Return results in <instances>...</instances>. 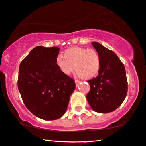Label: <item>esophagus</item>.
<instances>
[{"label":"esophagus","mask_w":146,"mask_h":146,"mask_svg":"<svg viewBox=\"0 0 146 146\" xmlns=\"http://www.w3.org/2000/svg\"><path fill=\"white\" fill-rule=\"evenodd\" d=\"M80 82V80H75V83H76V86L79 84Z\"/></svg>","instance_id":"obj_1"}]
</instances>
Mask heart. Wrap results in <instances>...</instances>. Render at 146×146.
<instances>
[{
    "mask_svg": "<svg viewBox=\"0 0 146 146\" xmlns=\"http://www.w3.org/2000/svg\"><path fill=\"white\" fill-rule=\"evenodd\" d=\"M62 56L57 57L56 64L65 75L70 74L75 68L78 76L90 80L94 78L100 69V56L94 49L71 47L64 51Z\"/></svg>",
    "mask_w": 146,
    "mask_h": 146,
    "instance_id": "1",
    "label": "heart"
}]
</instances>
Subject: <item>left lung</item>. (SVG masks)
<instances>
[{"mask_svg": "<svg viewBox=\"0 0 146 146\" xmlns=\"http://www.w3.org/2000/svg\"><path fill=\"white\" fill-rule=\"evenodd\" d=\"M92 44L100 56L101 66L97 77L88 81L90 90L86 98L94 111L111 112L122 104L127 92L124 65L113 51L100 43Z\"/></svg>", "mask_w": 146, "mask_h": 146, "instance_id": "obj_1", "label": "left lung"}]
</instances>
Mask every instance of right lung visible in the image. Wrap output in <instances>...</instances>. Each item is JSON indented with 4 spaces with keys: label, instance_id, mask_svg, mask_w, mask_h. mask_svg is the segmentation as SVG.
<instances>
[{
    "label": "right lung",
    "instance_id": "right-lung-1",
    "mask_svg": "<svg viewBox=\"0 0 146 146\" xmlns=\"http://www.w3.org/2000/svg\"><path fill=\"white\" fill-rule=\"evenodd\" d=\"M58 47L36 46L21 62L18 88L27 109L44 120H54L66 111L74 91V79L56 64Z\"/></svg>",
    "mask_w": 146,
    "mask_h": 146
}]
</instances>
